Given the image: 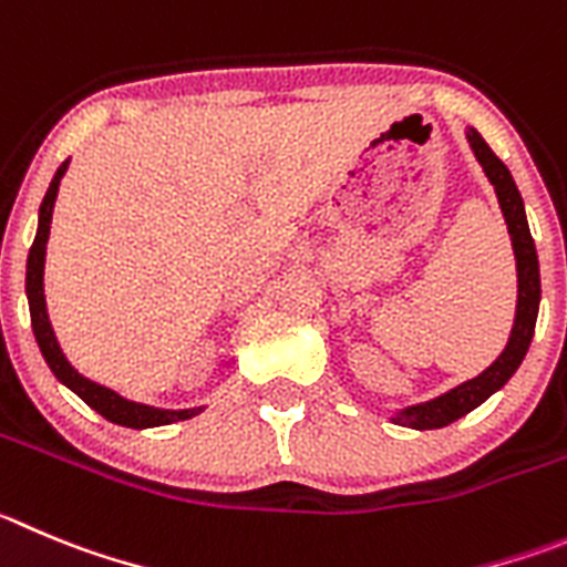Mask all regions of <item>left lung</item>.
<instances>
[{"mask_svg":"<svg viewBox=\"0 0 567 567\" xmlns=\"http://www.w3.org/2000/svg\"><path fill=\"white\" fill-rule=\"evenodd\" d=\"M467 142L473 147L475 158L484 167L486 178L495 187L498 195L501 212L506 218V229L512 235V248H515L517 259V313H515V327H512V336L506 349L501 352V358L492 363L489 369L478 374V378L467 380V383L456 385L447 394L436 396V400H427V403L411 405V409L400 411L391 420L403 427H414V431H433V427H444L456 422L458 416L470 414L473 409H478L486 396L495 394L498 389H504L506 380L517 372V367L523 363L528 352V343H532L534 324H537V310H539V262H537V248H534L532 231H528L526 209H523V198L515 187V178H512L509 167L501 162L492 147L481 140V134L475 128L467 131Z\"/></svg>","mask_w":567,"mask_h":567,"instance_id":"1","label":"left lung"}]
</instances>
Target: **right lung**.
Returning <instances> with one entry per match:
<instances>
[{"label": "right lung", "instance_id": "add662e5", "mask_svg": "<svg viewBox=\"0 0 567 567\" xmlns=\"http://www.w3.org/2000/svg\"><path fill=\"white\" fill-rule=\"evenodd\" d=\"M69 162H63L58 167L55 178H52L50 189H47L44 200H41L39 209V231H35V240L30 246L28 257V301H30V321H33V336L39 341L41 355H44L47 367L52 369L58 380H61L66 389L75 391L89 409L97 411L100 416H105L114 425L125 427H156V425H171V422L189 420V416L200 414L204 409H187V411H162L151 409V405L131 403L125 396H120L116 391L105 389V385L92 383L83 374H78L75 369L69 367V361L63 358L61 347L55 341V332H52L50 316H47V301H44V254H47V240H50V224H52V206H55L58 187H61V178L66 173Z\"/></svg>", "mask_w": 567, "mask_h": 567}]
</instances>
